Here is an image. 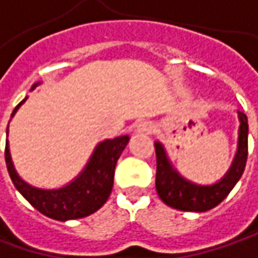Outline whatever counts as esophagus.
I'll return each instance as SVG.
<instances>
[{
    "label": "esophagus",
    "instance_id": "1",
    "mask_svg": "<svg viewBox=\"0 0 258 258\" xmlns=\"http://www.w3.org/2000/svg\"><path fill=\"white\" fill-rule=\"evenodd\" d=\"M138 132H141V134H152V131H154V126L151 124L149 122H141L138 124Z\"/></svg>",
    "mask_w": 258,
    "mask_h": 258
}]
</instances>
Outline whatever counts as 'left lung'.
Listing matches in <instances>:
<instances>
[{"label":"left lung","instance_id":"1","mask_svg":"<svg viewBox=\"0 0 258 258\" xmlns=\"http://www.w3.org/2000/svg\"><path fill=\"white\" fill-rule=\"evenodd\" d=\"M238 149L226 174L215 184L200 186L186 180L167 157L161 142H155L157 177L155 187L160 199L174 209L184 212H206L218 206L229 195L244 173L248 155V122L247 116L238 111Z\"/></svg>","mask_w":258,"mask_h":258}]
</instances>
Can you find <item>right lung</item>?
<instances>
[{
	"label": "right lung",
	"mask_w": 258,
	"mask_h": 258,
	"mask_svg": "<svg viewBox=\"0 0 258 258\" xmlns=\"http://www.w3.org/2000/svg\"><path fill=\"white\" fill-rule=\"evenodd\" d=\"M37 84L33 85L32 90ZM26 98L14 109L11 117L26 101ZM7 136H8V127H7ZM127 142H129L127 135L117 136L114 139H106L100 142L94 149L91 158L87 162L84 170L71 183L60 188H39L26 183L17 174L13 165L8 139L6 142L7 170L11 177V181L23 195V198L45 216L62 222L70 219L85 218L91 213L97 212L109 199L113 188L114 168Z\"/></svg>",
	"instance_id": "obj_1"
}]
</instances>
